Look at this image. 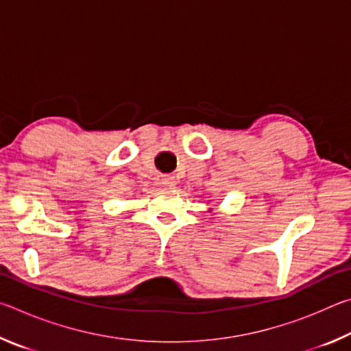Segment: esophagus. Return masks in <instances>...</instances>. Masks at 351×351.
I'll return each instance as SVG.
<instances>
[{"mask_svg":"<svg viewBox=\"0 0 351 351\" xmlns=\"http://www.w3.org/2000/svg\"><path fill=\"white\" fill-rule=\"evenodd\" d=\"M162 184H165L167 187H173L175 186V178L173 176H165Z\"/></svg>","mask_w":351,"mask_h":351,"instance_id":"esophagus-1","label":"esophagus"}]
</instances>
